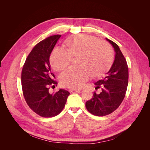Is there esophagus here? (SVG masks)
<instances>
[{
	"instance_id": "esophagus-1",
	"label": "esophagus",
	"mask_w": 150,
	"mask_h": 150,
	"mask_svg": "<svg viewBox=\"0 0 150 150\" xmlns=\"http://www.w3.org/2000/svg\"><path fill=\"white\" fill-rule=\"evenodd\" d=\"M81 91V89H69V91L71 93V92H79V91Z\"/></svg>"
}]
</instances>
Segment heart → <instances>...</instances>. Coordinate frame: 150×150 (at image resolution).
<instances>
[{
	"label": "heart",
	"mask_w": 150,
	"mask_h": 150,
	"mask_svg": "<svg viewBox=\"0 0 150 150\" xmlns=\"http://www.w3.org/2000/svg\"><path fill=\"white\" fill-rule=\"evenodd\" d=\"M65 51L56 49L50 56V62L54 71L60 72L69 66L71 58L78 57L79 68L69 69L61 74L62 86L79 88L91 77L99 78L110 69L113 61V52L107 42L99 41L92 35L81 34L65 40Z\"/></svg>",
	"instance_id": "heart-1"
}]
</instances>
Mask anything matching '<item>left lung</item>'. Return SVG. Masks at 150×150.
<instances>
[{"mask_svg":"<svg viewBox=\"0 0 150 150\" xmlns=\"http://www.w3.org/2000/svg\"><path fill=\"white\" fill-rule=\"evenodd\" d=\"M106 39L114 48L115 59L105 78L94 83L96 89L101 88V93H94L93 98L86 102L88 111L98 116L111 114L120 106L128 84V67L123 54L116 43Z\"/></svg>","mask_w":150,"mask_h":150,"instance_id":"left-lung-1","label":"left lung"}]
</instances>
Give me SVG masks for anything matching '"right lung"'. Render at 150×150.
Wrapping results in <instances>:
<instances>
[{
	"instance_id": "obj_1",
	"label": "right lung",
	"mask_w": 150,
	"mask_h": 150,
	"mask_svg": "<svg viewBox=\"0 0 150 150\" xmlns=\"http://www.w3.org/2000/svg\"><path fill=\"white\" fill-rule=\"evenodd\" d=\"M61 35H54L36 44L27 57L22 68L21 83L25 100L29 108L44 117L55 116L64 108L69 93L60 89L49 92L51 86L57 83L49 62L51 53Z\"/></svg>"
}]
</instances>
